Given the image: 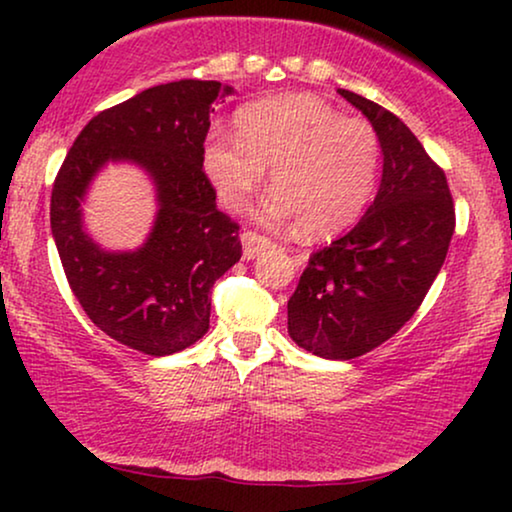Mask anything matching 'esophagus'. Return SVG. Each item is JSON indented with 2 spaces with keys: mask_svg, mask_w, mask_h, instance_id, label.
Wrapping results in <instances>:
<instances>
[{
  "mask_svg": "<svg viewBox=\"0 0 512 512\" xmlns=\"http://www.w3.org/2000/svg\"><path fill=\"white\" fill-rule=\"evenodd\" d=\"M242 244H244V258H256L261 251H265L272 244L270 237H265L261 233H254V230H247L242 233Z\"/></svg>",
  "mask_w": 512,
  "mask_h": 512,
  "instance_id": "esophagus-1",
  "label": "esophagus"
}]
</instances>
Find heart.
Listing matches in <instances>:
<instances>
[{
	"instance_id": "obj_1",
	"label": "heart",
	"mask_w": 512,
	"mask_h": 512,
	"mask_svg": "<svg viewBox=\"0 0 512 512\" xmlns=\"http://www.w3.org/2000/svg\"><path fill=\"white\" fill-rule=\"evenodd\" d=\"M235 125L237 137L214 128L202 146V165L228 209L247 205L272 167L277 188L263 205L265 219H298L305 235L326 237L366 212L382 172L380 135L366 118L291 93L247 104Z\"/></svg>"
}]
</instances>
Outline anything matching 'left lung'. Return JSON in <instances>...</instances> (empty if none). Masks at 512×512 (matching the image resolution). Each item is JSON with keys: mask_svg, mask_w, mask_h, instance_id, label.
Listing matches in <instances>:
<instances>
[{"mask_svg": "<svg viewBox=\"0 0 512 512\" xmlns=\"http://www.w3.org/2000/svg\"><path fill=\"white\" fill-rule=\"evenodd\" d=\"M382 142V184L347 235L314 251L289 298V335L324 359L380 347L419 310L454 233L447 177L396 114L338 88Z\"/></svg>", "mask_w": 512, "mask_h": 512, "instance_id": "8db88e82", "label": "left lung"}]
</instances>
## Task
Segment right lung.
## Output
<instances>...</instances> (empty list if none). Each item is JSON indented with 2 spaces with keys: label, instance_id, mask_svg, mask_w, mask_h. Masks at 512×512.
<instances>
[{
  "label": "right lung",
  "instance_id": "add662e5",
  "mask_svg": "<svg viewBox=\"0 0 512 512\" xmlns=\"http://www.w3.org/2000/svg\"><path fill=\"white\" fill-rule=\"evenodd\" d=\"M219 81L181 79L100 111L74 139L51 193V230L69 289L93 324L149 356L181 352L209 328L212 286L242 256L240 226L216 209L202 170ZM107 159H135L159 186L150 242L107 255L80 230L87 181Z\"/></svg>",
  "mask_w": 512,
  "mask_h": 512
}]
</instances>
